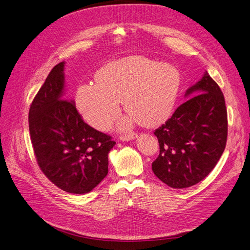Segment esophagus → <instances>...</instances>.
Listing matches in <instances>:
<instances>
[{
	"label": "esophagus",
	"instance_id": "34e87169",
	"mask_svg": "<svg viewBox=\"0 0 250 250\" xmlns=\"http://www.w3.org/2000/svg\"><path fill=\"white\" fill-rule=\"evenodd\" d=\"M135 137H137V134L135 133H131V134H125V135H120V139L123 142H128V141H131V139H134Z\"/></svg>",
	"mask_w": 250,
	"mask_h": 250
}]
</instances>
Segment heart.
<instances>
[{"label":"heart","mask_w":250,"mask_h":250,"mask_svg":"<svg viewBox=\"0 0 250 250\" xmlns=\"http://www.w3.org/2000/svg\"><path fill=\"white\" fill-rule=\"evenodd\" d=\"M96 83L79 86L76 105L85 121L98 130H106L124 102L131 115L119 123L121 130L133 120L145 127L165 122L175 106L182 77L170 64H161L144 56H129L103 66Z\"/></svg>","instance_id":"obj_1"}]
</instances>
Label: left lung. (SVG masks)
<instances>
[{"mask_svg": "<svg viewBox=\"0 0 250 250\" xmlns=\"http://www.w3.org/2000/svg\"><path fill=\"white\" fill-rule=\"evenodd\" d=\"M186 96L188 99L154 132L160 153L152 163L153 172L173 188L192 187L210 173L228 136L225 97L207 72Z\"/></svg>", "mask_w": 250, "mask_h": 250, "instance_id": "1", "label": "left lung"}]
</instances>
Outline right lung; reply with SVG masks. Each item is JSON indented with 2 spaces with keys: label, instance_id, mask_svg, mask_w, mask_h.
Masks as SVG:
<instances>
[{
  "label": "right lung",
  "instance_id": "obj_1",
  "mask_svg": "<svg viewBox=\"0 0 250 250\" xmlns=\"http://www.w3.org/2000/svg\"><path fill=\"white\" fill-rule=\"evenodd\" d=\"M64 62L56 64L29 107L28 125L39 167L62 191L84 195L107 174L112 137L84 122L64 95Z\"/></svg>",
  "mask_w": 250,
  "mask_h": 250
}]
</instances>
